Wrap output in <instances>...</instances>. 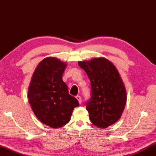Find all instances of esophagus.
Instances as JSON below:
<instances>
[{"label": "esophagus", "mask_w": 156, "mask_h": 156, "mask_svg": "<svg viewBox=\"0 0 156 156\" xmlns=\"http://www.w3.org/2000/svg\"><path fill=\"white\" fill-rule=\"evenodd\" d=\"M76 99L78 100L80 104H82V98H81V97L80 96H76Z\"/></svg>", "instance_id": "34e87169"}]
</instances>
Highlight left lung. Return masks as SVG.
<instances>
[{
    "label": "left lung",
    "mask_w": 156,
    "mask_h": 156,
    "mask_svg": "<svg viewBox=\"0 0 156 156\" xmlns=\"http://www.w3.org/2000/svg\"><path fill=\"white\" fill-rule=\"evenodd\" d=\"M91 82L90 98L86 103L90 121L106 128L120 118L126 104V92L120 76L104 58L78 62Z\"/></svg>",
    "instance_id": "1"
}]
</instances>
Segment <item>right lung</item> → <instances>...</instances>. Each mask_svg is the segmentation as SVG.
<instances>
[{
    "label": "right lung",
    "instance_id": "1",
    "mask_svg": "<svg viewBox=\"0 0 156 156\" xmlns=\"http://www.w3.org/2000/svg\"><path fill=\"white\" fill-rule=\"evenodd\" d=\"M66 66L55 58H44L36 68L28 88L32 111L40 121L50 128H58L68 124L74 108L79 106L62 80Z\"/></svg>",
    "mask_w": 156,
    "mask_h": 156
}]
</instances>
